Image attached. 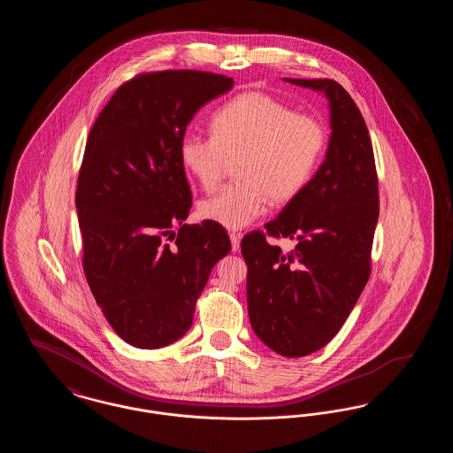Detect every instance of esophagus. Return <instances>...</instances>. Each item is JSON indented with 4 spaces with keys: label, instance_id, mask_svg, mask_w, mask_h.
I'll return each instance as SVG.
<instances>
[{
    "label": "esophagus",
    "instance_id": "34e87169",
    "mask_svg": "<svg viewBox=\"0 0 453 453\" xmlns=\"http://www.w3.org/2000/svg\"><path fill=\"white\" fill-rule=\"evenodd\" d=\"M229 239H231L233 251H237V250H239V242H241V239H242V234H241V233H231Z\"/></svg>",
    "mask_w": 453,
    "mask_h": 453
}]
</instances>
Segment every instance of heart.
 <instances>
[{
	"label": "heart",
	"instance_id": "b5f03b06",
	"mask_svg": "<svg viewBox=\"0 0 453 453\" xmlns=\"http://www.w3.org/2000/svg\"><path fill=\"white\" fill-rule=\"evenodd\" d=\"M212 135H185L180 163L205 192H212L227 163L237 159L239 183L198 205L202 219L231 231L257 220L268 200L280 205L301 194L326 148L319 119L261 91L241 93L220 108L212 119Z\"/></svg>",
	"mask_w": 453,
	"mask_h": 453
}]
</instances>
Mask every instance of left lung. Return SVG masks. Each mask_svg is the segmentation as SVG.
<instances>
[{
	"label": "left lung",
	"instance_id": "obj_1",
	"mask_svg": "<svg viewBox=\"0 0 453 453\" xmlns=\"http://www.w3.org/2000/svg\"><path fill=\"white\" fill-rule=\"evenodd\" d=\"M283 81L323 93L331 135L305 188L265 229L297 241L292 253L253 231L242 237L248 314L259 340L297 358L327 345L365 288L379 219L375 159L365 120L333 80Z\"/></svg>",
	"mask_w": 453,
	"mask_h": 453
}]
</instances>
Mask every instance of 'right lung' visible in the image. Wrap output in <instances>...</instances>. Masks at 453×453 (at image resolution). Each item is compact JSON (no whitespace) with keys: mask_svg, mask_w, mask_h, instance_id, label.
<instances>
[{"mask_svg":"<svg viewBox=\"0 0 453 453\" xmlns=\"http://www.w3.org/2000/svg\"><path fill=\"white\" fill-rule=\"evenodd\" d=\"M233 87L202 71L141 74L89 132L76 190L83 268L108 324L135 348L172 345L190 329L214 265L231 251L222 226L183 224L192 192L178 151L195 113Z\"/></svg>","mask_w":453,"mask_h":453,"instance_id":"right-lung-1","label":"right lung"}]
</instances>
